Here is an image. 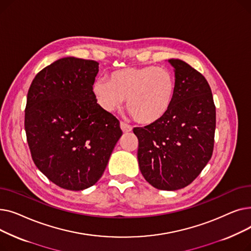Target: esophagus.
<instances>
[{"instance_id": "esophagus-1", "label": "esophagus", "mask_w": 251, "mask_h": 251, "mask_svg": "<svg viewBox=\"0 0 251 251\" xmlns=\"http://www.w3.org/2000/svg\"><path fill=\"white\" fill-rule=\"evenodd\" d=\"M120 127H121V129H122L124 133H128V132H131V131H132V127L128 125V124H126V123H124V122L120 123Z\"/></svg>"}]
</instances>
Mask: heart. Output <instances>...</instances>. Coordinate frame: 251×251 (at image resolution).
<instances>
[{
  "mask_svg": "<svg viewBox=\"0 0 251 251\" xmlns=\"http://www.w3.org/2000/svg\"><path fill=\"white\" fill-rule=\"evenodd\" d=\"M175 91L173 73L155 66L119 69L109 75V81L99 79L92 84V92L102 109L114 111L127 99L129 114L143 125L161 120L171 108Z\"/></svg>",
  "mask_w": 251,
  "mask_h": 251,
  "instance_id": "1",
  "label": "heart"
}]
</instances>
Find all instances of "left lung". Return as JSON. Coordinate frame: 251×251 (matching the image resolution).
Wrapping results in <instances>:
<instances>
[{
	"label": "left lung",
	"mask_w": 251,
	"mask_h": 251,
	"mask_svg": "<svg viewBox=\"0 0 251 251\" xmlns=\"http://www.w3.org/2000/svg\"><path fill=\"white\" fill-rule=\"evenodd\" d=\"M176 91L168 113L153 124L135 127L142 176L161 190L186 187L197 177L214 151L216 105L204 76L179 59Z\"/></svg>",
	"instance_id": "1"
}]
</instances>
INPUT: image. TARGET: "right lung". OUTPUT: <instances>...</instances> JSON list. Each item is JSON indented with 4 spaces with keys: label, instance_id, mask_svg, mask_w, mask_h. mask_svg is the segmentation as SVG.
<instances>
[{
    "label": "right lung",
    "instance_id": "1",
    "mask_svg": "<svg viewBox=\"0 0 251 251\" xmlns=\"http://www.w3.org/2000/svg\"><path fill=\"white\" fill-rule=\"evenodd\" d=\"M99 63L62 58L39 71L29 87L24 128L37 169L61 188L79 191L99 181L120 122L97 102Z\"/></svg>",
    "mask_w": 251,
    "mask_h": 251
}]
</instances>
